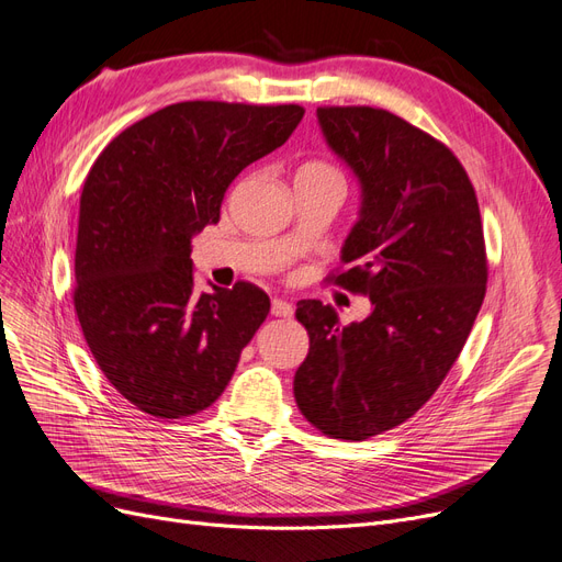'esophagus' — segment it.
Masks as SVG:
<instances>
[{
	"label": "esophagus",
	"mask_w": 562,
	"mask_h": 562,
	"mask_svg": "<svg viewBox=\"0 0 562 562\" xmlns=\"http://www.w3.org/2000/svg\"><path fill=\"white\" fill-rule=\"evenodd\" d=\"M270 315H273V317H292L294 305L282 301V299H273V303H270Z\"/></svg>",
	"instance_id": "1"
}]
</instances>
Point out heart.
Here are the masks:
<instances>
[{"label": "heart", "mask_w": 562, "mask_h": 562, "mask_svg": "<svg viewBox=\"0 0 562 562\" xmlns=\"http://www.w3.org/2000/svg\"><path fill=\"white\" fill-rule=\"evenodd\" d=\"M299 173H303V176H315V178H340L338 171L330 169V166L324 164V161H307V164L301 166Z\"/></svg>", "instance_id": "obj_1"}]
</instances>
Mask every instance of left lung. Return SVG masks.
I'll list each match as a JSON object with an SVG mask.
<instances>
[{
  "label": "left lung",
  "mask_w": 562,
  "mask_h": 562,
  "mask_svg": "<svg viewBox=\"0 0 562 562\" xmlns=\"http://www.w3.org/2000/svg\"><path fill=\"white\" fill-rule=\"evenodd\" d=\"M317 122L361 190L336 282L370 315L342 326L330 305H296L310 351L294 396L324 435L368 440L409 419L459 359L486 294L482 217L461 161L403 117L334 106Z\"/></svg>",
  "instance_id": "1"
}]
</instances>
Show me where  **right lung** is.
<instances>
[{"mask_svg": "<svg viewBox=\"0 0 562 562\" xmlns=\"http://www.w3.org/2000/svg\"><path fill=\"white\" fill-rule=\"evenodd\" d=\"M303 109L182 101L113 138L80 194L74 305L106 380L138 409L182 419L213 405L270 299L238 282L194 292L192 238L226 187L278 150Z\"/></svg>", "mask_w": 562, "mask_h": 562, "instance_id": "1", "label": "right lung"}]
</instances>
